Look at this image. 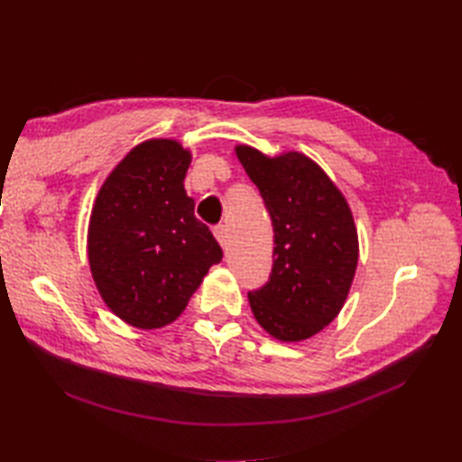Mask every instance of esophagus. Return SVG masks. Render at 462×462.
Masks as SVG:
<instances>
[{"label":"esophagus","instance_id":"obj_1","mask_svg":"<svg viewBox=\"0 0 462 462\" xmlns=\"http://www.w3.org/2000/svg\"><path fill=\"white\" fill-rule=\"evenodd\" d=\"M214 236L220 242V246L226 250V246H228V230H226L224 224L214 226Z\"/></svg>","mask_w":462,"mask_h":462}]
</instances>
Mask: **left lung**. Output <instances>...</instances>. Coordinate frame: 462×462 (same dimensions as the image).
I'll use <instances>...</instances> for the list:
<instances>
[{
    "label": "left lung",
    "mask_w": 462,
    "mask_h": 462,
    "mask_svg": "<svg viewBox=\"0 0 462 462\" xmlns=\"http://www.w3.org/2000/svg\"><path fill=\"white\" fill-rule=\"evenodd\" d=\"M273 226L266 286L248 293L254 318L272 337L303 341L337 318L356 276L359 242L346 196L301 152L262 154L236 146Z\"/></svg>",
    "instance_id": "obj_1"
}]
</instances>
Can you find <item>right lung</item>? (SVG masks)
Instances as JSON below:
<instances>
[{
  "mask_svg": "<svg viewBox=\"0 0 462 462\" xmlns=\"http://www.w3.org/2000/svg\"><path fill=\"white\" fill-rule=\"evenodd\" d=\"M190 161L179 141L136 144L93 206L87 252L95 286L116 318L139 329L172 323L222 260L184 190Z\"/></svg>",
  "mask_w": 462,
  "mask_h": 462,
  "instance_id": "add662e5",
  "label": "right lung"
}]
</instances>
